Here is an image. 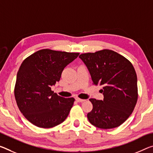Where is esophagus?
<instances>
[{
    "instance_id": "1",
    "label": "esophagus",
    "mask_w": 153,
    "mask_h": 153,
    "mask_svg": "<svg viewBox=\"0 0 153 153\" xmlns=\"http://www.w3.org/2000/svg\"><path fill=\"white\" fill-rule=\"evenodd\" d=\"M76 101H77V102H83V101H84L85 100H84V99H82L77 97V98H76Z\"/></svg>"
}]
</instances>
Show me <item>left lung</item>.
Listing matches in <instances>:
<instances>
[{
    "label": "left lung",
    "instance_id": "1",
    "mask_svg": "<svg viewBox=\"0 0 153 153\" xmlns=\"http://www.w3.org/2000/svg\"><path fill=\"white\" fill-rule=\"evenodd\" d=\"M79 58L86 65L93 84L101 86L103 100L90 99L93 110L87 114L89 122L103 129L122 125L136 105L137 75L129 60L110 50L84 53Z\"/></svg>",
    "mask_w": 153,
    "mask_h": 153
}]
</instances>
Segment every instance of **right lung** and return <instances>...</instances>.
<instances>
[{
    "mask_svg": "<svg viewBox=\"0 0 153 153\" xmlns=\"http://www.w3.org/2000/svg\"><path fill=\"white\" fill-rule=\"evenodd\" d=\"M79 54L42 49L22 62L17 74L14 95L21 113L34 125L54 127L69 115L75 99L59 96L51 86L60 80L64 68Z\"/></svg>",
    "mask_w": 153,
    "mask_h": 153,
    "instance_id": "1",
    "label": "right lung"
}]
</instances>
